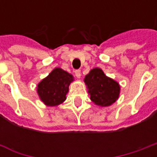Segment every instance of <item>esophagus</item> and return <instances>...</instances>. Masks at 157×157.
<instances>
[{"mask_svg": "<svg viewBox=\"0 0 157 157\" xmlns=\"http://www.w3.org/2000/svg\"><path fill=\"white\" fill-rule=\"evenodd\" d=\"M75 75L77 78H81V71L80 70H77L75 71Z\"/></svg>", "mask_w": 157, "mask_h": 157, "instance_id": "34e87169", "label": "esophagus"}]
</instances>
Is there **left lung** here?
<instances>
[{"instance_id":"left-lung-1","label":"left lung","mask_w":157,"mask_h":157,"mask_svg":"<svg viewBox=\"0 0 157 157\" xmlns=\"http://www.w3.org/2000/svg\"><path fill=\"white\" fill-rule=\"evenodd\" d=\"M90 99L99 107H109L117 101L120 93L118 82L104 74L102 69H92L84 78Z\"/></svg>"}]
</instances>
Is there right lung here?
Returning <instances> with one entry per match:
<instances>
[{
    "label": "right lung",
    "instance_id": "add662e5",
    "mask_svg": "<svg viewBox=\"0 0 157 157\" xmlns=\"http://www.w3.org/2000/svg\"><path fill=\"white\" fill-rule=\"evenodd\" d=\"M74 76L61 68H55L37 86L39 99L48 107L61 104L66 99L69 86Z\"/></svg>",
    "mask_w": 157,
    "mask_h": 157
}]
</instances>
